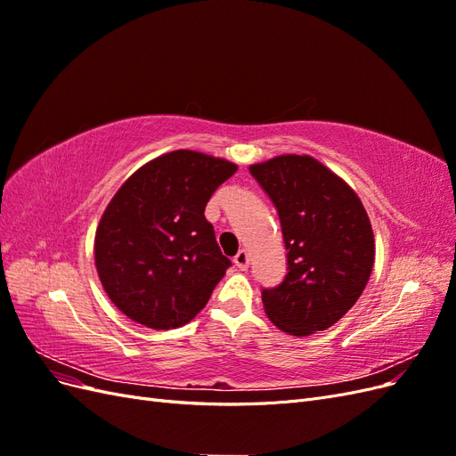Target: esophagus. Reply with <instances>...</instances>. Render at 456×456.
Listing matches in <instances>:
<instances>
[{"mask_svg": "<svg viewBox=\"0 0 456 456\" xmlns=\"http://www.w3.org/2000/svg\"><path fill=\"white\" fill-rule=\"evenodd\" d=\"M233 265H236L240 270L249 268V253H247L245 249H240V253L233 256Z\"/></svg>", "mask_w": 456, "mask_h": 456, "instance_id": "esophagus-1", "label": "esophagus"}]
</instances>
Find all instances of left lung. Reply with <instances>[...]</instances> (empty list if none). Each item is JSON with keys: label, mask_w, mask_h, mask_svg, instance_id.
I'll return each instance as SVG.
<instances>
[{"label": "left lung", "mask_w": 456, "mask_h": 456, "mask_svg": "<svg viewBox=\"0 0 456 456\" xmlns=\"http://www.w3.org/2000/svg\"><path fill=\"white\" fill-rule=\"evenodd\" d=\"M280 215L287 275L262 291L270 322L293 337L325 330L362 297L375 236L352 186L312 156L285 154L249 167Z\"/></svg>", "instance_id": "8db88e82"}]
</instances>
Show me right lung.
<instances>
[{"instance_id": "1", "label": "right lung", "mask_w": 456, "mask_h": 456, "mask_svg": "<svg viewBox=\"0 0 456 456\" xmlns=\"http://www.w3.org/2000/svg\"><path fill=\"white\" fill-rule=\"evenodd\" d=\"M238 165L194 150L136 169L110 200L94 233V266L108 298L150 329L183 327L232 266L205 205Z\"/></svg>"}]
</instances>
